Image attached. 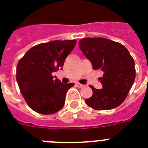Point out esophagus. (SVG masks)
I'll list each match as a JSON object with an SVG mask.
<instances>
[{"mask_svg":"<svg viewBox=\"0 0 148 148\" xmlns=\"http://www.w3.org/2000/svg\"><path fill=\"white\" fill-rule=\"evenodd\" d=\"M75 85H76V87H79V88H82V87H84V85H83V84H79V83H76L75 84Z\"/></svg>","mask_w":148,"mask_h":148,"instance_id":"esophagus-1","label":"esophagus"}]
</instances>
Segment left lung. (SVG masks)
Returning <instances> with one entry per match:
<instances>
[{
	"instance_id": "8db88e82",
	"label": "left lung",
	"mask_w": 148,
	"mask_h": 148,
	"mask_svg": "<svg viewBox=\"0 0 148 148\" xmlns=\"http://www.w3.org/2000/svg\"><path fill=\"white\" fill-rule=\"evenodd\" d=\"M78 46L92 63L94 70L103 71L101 89L90 85L92 95L85 100L96 110L117 108L125 100L136 78L135 63L125 46L104 38H85Z\"/></svg>"
}]
</instances>
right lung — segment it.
I'll list each match as a JSON object with an SVG mask.
<instances>
[{
  "instance_id": "right-lung-1",
  "label": "right lung",
  "mask_w": 148,
  "mask_h": 148,
  "mask_svg": "<svg viewBox=\"0 0 148 148\" xmlns=\"http://www.w3.org/2000/svg\"><path fill=\"white\" fill-rule=\"evenodd\" d=\"M76 40H52L29 49L17 65L16 79L26 102L40 114L57 113L64 105L66 92L74 84H63L52 73L59 70Z\"/></svg>"
}]
</instances>
